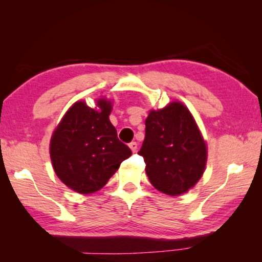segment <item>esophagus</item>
Returning a JSON list of instances; mask_svg holds the SVG:
<instances>
[{
    "mask_svg": "<svg viewBox=\"0 0 262 262\" xmlns=\"http://www.w3.org/2000/svg\"><path fill=\"white\" fill-rule=\"evenodd\" d=\"M129 148L132 149L133 152H136L137 151V143H136V142H130Z\"/></svg>",
    "mask_w": 262,
    "mask_h": 262,
    "instance_id": "esophagus-1",
    "label": "esophagus"
}]
</instances>
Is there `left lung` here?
I'll return each mask as SVG.
<instances>
[{"label": "left lung", "mask_w": 262, "mask_h": 262, "mask_svg": "<svg viewBox=\"0 0 262 262\" xmlns=\"http://www.w3.org/2000/svg\"><path fill=\"white\" fill-rule=\"evenodd\" d=\"M150 183L159 192L180 195L198 183L206 167V143L192 114L181 103L151 111L137 152Z\"/></svg>", "instance_id": "8db88e82"}]
</instances>
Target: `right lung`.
<instances>
[{"label":"right lung","instance_id":"obj_1","mask_svg":"<svg viewBox=\"0 0 262 262\" xmlns=\"http://www.w3.org/2000/svg\"><path fill=\"white\" fill-rule=\"evenodd\" d=\"M94 110L77 101L62 119L51 140V159L56 176L75 192L90 194L103 188L132 150L118 139L105 99Z\"/></svg>","mask_w":262,"mask_h":262}]
</instances>
